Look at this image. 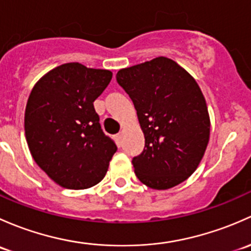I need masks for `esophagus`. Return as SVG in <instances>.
Returning a JSON list of instances; mask_svg holds the SVG:
<instances>
[{
  "instance_id": "esophagus-1",
  "label": "esophagus",
  "mask_w": 251,
  "mask_h": 251,
  "mask_svg": "<svg viewBox=\"0 0 251 251\" xmlns=\"http://www.w3.org/2000/svg\"><path fill=\"white\" fill-rule=\"evenodd\" d=\"M117 141H118V145L122 144V134H117Z\"/></svg>"
}]
</instances>
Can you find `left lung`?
Returning <instances> with one entry per match:
<instances>
[{"label":"left lung","instance_id":"8db88e82","mask_svg":"<svg viewBox=\"0 0 251 251\" xmlns=\"http://www.w3.org/2000/svg\"><path fill=\"white\" fill-rule=\"evenodd\" d=\"M116 79L133 101L145 135L144 151L131 159L138 179L154 190L185 181L197 169L210 134L197 82L164 56L120 70Z\"/></svg>","mask_w":251,"mask_h":251}]
</instances>
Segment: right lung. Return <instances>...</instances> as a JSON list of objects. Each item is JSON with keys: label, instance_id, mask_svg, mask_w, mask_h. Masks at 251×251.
I'll use <instances>...</instances> for the list:
<instances>
[{"label": "right lung", "instance_id": "add662e5", "mask_svg": "<svg viewBox=\"0 0 251 251\" xmlns=\"http://www.w3.org/2000/svg\"><path fill=\"white\" fill-rule=\"evenodd\" d=\"M111 78L108 70L68 63L49 71L31 92L25 110L27 145L38 167L63 187L97 185L117 151L93 104Z\"/></svg>", "mask_w": 251, "mask_h": 251}]
</instances>
